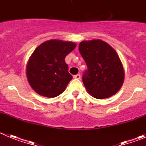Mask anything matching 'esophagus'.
Segmentation results:
<instances>
[{"label":"esophagus","instance_id":"1","mask_svg":"<svg viewBox=\"0 0 146 146\" xmlns=\"http://www.w3.org/2000/svg\"><path fill=\"white\" fill-rule=\"evenodd\" d=\"M73 78H74V79H80V74H76V75H74L73 76Z\"/></svg>","mask_w":146,"mask_h":146}]
</instances>
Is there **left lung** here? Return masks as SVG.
<instances>
[{
  "label": "left lung",
  "mask_w": 146,
  "mask_h": 146,
  "mask_svg": "<svg viewBox=\"0 0 146 146\" xmlns=\"http://www.w3.org/2000/svg\"><path fill=\"white\" fill-rule=\"evenodd\" d=\"M79 51L88 69L82 82L88 92L96 99L116 94L124 80V70L119 56L110 44L100 39L82 41Z\"/></svg>",
  "instance_id": "left-lung-1"
}]
</instances>
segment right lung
Returning a JSON list of instances; mask_svg holds the SVG:
<instances>
[{
    "label": "right lung",
    "mask_w": 146,
    "mask_h": 146,
    "mask_svg": "<svg viewBox=\"0 0 146 146\" xmlns=\"http://www.w3.org/2000/svg\"><path fill=\"white\" fill-rule=\"evenodd\" d=\"M76 44L62 40H49L40 44L28 60L26 74L32 88L41 96L54 98L64 91L72 76L65 58Z\"/></svg>",
    "instance_id": "right-lung-1"
}]
</instances>
